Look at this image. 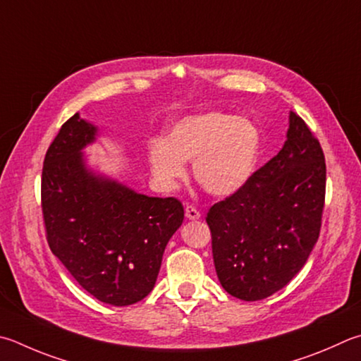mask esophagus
<instances>
[{
	"instance_id": "34e87169",
	"label": "esophagus",
	"mask_w": 361,
	"mask_h": 361,
	"mask_svg": "<svg viewBox=\"0 0 361 361\" xmlns=\"http://www.w3.org/2000/svg\"><path fill=\"white\" fill-rule=\"evenodd\" d=\"M185 214H186V218L191 219V221H195V219L200 218V212L195 207H192V205H186Z\"/></svg>"
}]
</instances>
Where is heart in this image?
Returning <instances> with one entry per match:
<instances>
[{
  "label": "heart",
  "instance_id": "obj_1",
  "mask_svg": "<svg viewBox=\"0 0 361 361\" xmlns=\"http://www.w3.org/2000/svg\"><path fill=\"white\" fill-rule=\"evenodd\" d=\"M260 153L259 129L245 118L224 112L188 115L172 124L166 140L148 143L149 169L172 189L192 161L195 181L208 194L228 197L251 178Z\"/></svg>",
  "mask_w": 361,
  "mask_h": 361
}]
</instances>
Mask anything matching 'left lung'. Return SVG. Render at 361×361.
I'll use <instances>...</instances> for the list:
<instances>
[{"instance_id":"obj_1","label":"left lung","mask_w":361,"mask_h":361,"mask_svg":"<svg viewBox=\"0 0 361 361\" xmlns=\"http://www.w3.org/2000/svg\"><path fill=\"white\" fill-rule=\"evenodd\" d=\"M286 137L271 161L207 214L219 283L245 301L264 300L289 284L319 238L324 152L293 112Z\"/></svg>"}]
</instances>
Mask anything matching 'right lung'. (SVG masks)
Listing matches in <instances>:
<instances>
[{
  "label": "right lung",
  "mask_w": 361,
  "mask_h": 361,
  "mask_svg": "<svg viewBox=\"0 0 361 361\" xmlns=\"http://www.w3.org/2000/svg\"><path fill=\"white\" fill-rule=\"evenodd\" d=\"M99 135L80 114L61 126L44 159V222L51 252L77 283L102 303L128 306L153 290L185 209L91 167L85 148Z\"/></svg>",
  "instance_id": "obj_1"
}]
</instances>
